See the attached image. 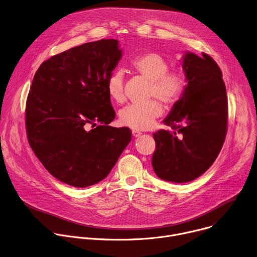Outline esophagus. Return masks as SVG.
Wrapping results in <instances>:
<instances>
[{
  "label": "esophagus",
  "mask_w": 257,
  "mask_h": 257,
  "mask_svg": "<svg viewBox=\"0 0 257 257\" xmlns=\"http://www.w3.org/2000/svg\"><path fill=\"white\" fill-rule=\"evenodd\" d=\"M132 134H133V136H134L135 138H138V137H140V136L142 135V133H141V132H138V131H133Z\"/></svg>",
  "instance_id": "1"
}]
</instances>
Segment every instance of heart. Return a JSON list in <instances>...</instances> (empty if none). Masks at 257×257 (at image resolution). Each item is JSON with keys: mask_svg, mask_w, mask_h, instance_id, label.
Returning a JSON list of instances; mask_svg holds the SVG:
<instances>
[{"mask_svg": "<svg viewBox=\"0 0 257 257\" xmlns=\"http://www.w3.org/2000/svg\"><path fill=\"white\" fill-rule=\"evenodd\" d=\"M132 69L150 82L148 97H156L166 106H173L181 98L184 91L182 76L168 71L167 61L158 54L148 53L132 62ZM107 93L116 103L124 101L123 77L120 72L112 73L107 80ZM163 113V107L156 99L144 104H130L122 108L118 114L119 123L134 131L150 128L154 121Z\"/></svg>", "mask_w": 257, "mask_h": 257, "instance_id": "b5f03b06", "label": "heart"}]
</instances>
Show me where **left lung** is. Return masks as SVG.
I'll list each match as a JSON object with an SVG mask.
<instances>
[{
  "mask_svg": "<svg viewBox=\"0 0 257 257\" xmlns=\"http://www.w3.org/2000/svg\"><path fill=\"white\" fill-rule=\"evenodd\" d=\"M182 68L187 85L164 123L153 137L154 171L163 180L191 181L217 159L228 125V100L222 71L207 54L187 53Z\"/></svg>",
  "mask_w": 257,
  "mask_h": 257,
  "instance_id": "8db88e82",
  "label": "left lung"
}]
</instances>
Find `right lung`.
Masks as SVG:
<instances>
[{"label": "right lung", "mask_w": 257, "mask_h": 257, "mask_svg": "<svg viewBox=\"0 0 257 257\" xmlns=\"http://www.w3.org/2000/svg\"><path fill=\"white\" fill-rule=\"evenodd\" d=\"M121 58L115 39L73 47L36 71L25 109L27 139L45 169L60 181L87 187L104 179L132 140L115 117L107 80Z\"/></svg>", "instance_id": "add662e5"}]
</instances>
